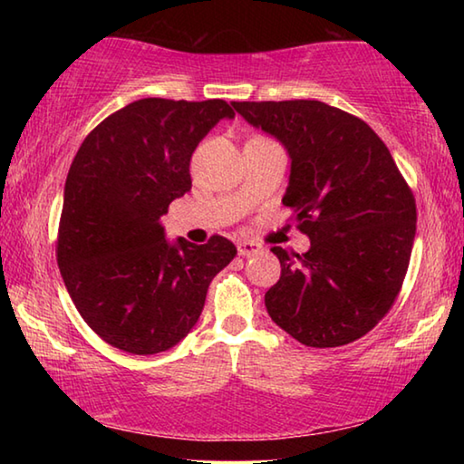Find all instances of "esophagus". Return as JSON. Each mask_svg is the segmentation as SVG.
Returning a JSON list of instances; mask_svg holds the SVG:
<instances>
[{
  "label": "esophagus",
  "instance_id": "1",
  "mask_svg": "<svg viewBox=\"0 0 464 464\" xmlns=\"http://www.w3.org/2000/svg\"><path fill=\"white\" fill-rule=\"evenodd\" d=\"M237 251H239V256L249 257V256L260 254L262 246H260V243H254V241H239L237 243Z\"/></svg>",
  "mask_w": 464,
  "mask_h": 464
}]
</instances>
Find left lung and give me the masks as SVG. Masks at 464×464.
I'll return each instance as SVG.
<instances>
[{
	"instance_id": "1",
	"label": "left lung",
	"mask_w": 464,
	"mask_h": 464,
	"mask_svg": "<svg viewBox=\"0 0 464 464\" xmlns=\"http://www.w3.org/2000/svg\"><path fill=\"white\" fill-rule=\"evenodd\" d=\"M290 155L282 204L311 239L278 256L266 293L272 321L311 348L366 335L401 290L415 237V198L381 137L358 116L319 100L233 102Z\"/></svg>"
}]
</instances>
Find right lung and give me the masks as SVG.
Returning a JSON list of instances; mask_svg holds the SVG:
<instances>
[{"label":"right lung","instance_id":"add662e5","mask_svg":"<svg viewBox=\"0 0 464 464\" xmlns=\"http://www.w3.org/2000/svg\"><path fill=\"white\" fill-rule=\"evenodd\" d=\"M235 110L225 100L143 98L93 129L69 168L57 264L85 324L137 356L166 352L198 321L210 280L237 249L169 243L160 223L192 188L194 149Z\"/></svg>","mask_w":464,"mask_h":464}]
</instances>
